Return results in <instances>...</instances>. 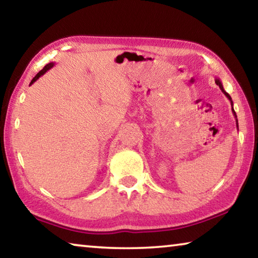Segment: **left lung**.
Returning <instances> with one entry per match:
<instances>
[{"mask_svg": "<svg viewBox=\"0 0 258 258\" xmlns=\"http://www.w3.org/2000/svg\"><path fill=\"white\" fill-rule=\"evenodd\" d=\"M215 83H216V84H217L218 86H220V89L222 90V92H223V93L225 94V97L230 100V102H231V106H233L232 99H231V97H230V95H229V93H226V92H225V90L223 89V85H222V82H221L220 80H218V78H216V80H215ZM232 112H233V115H234V117H235V124H237V128H239V126H238V119H237V115H235V111H234L233 107H232Z\"/></svg>", "mask_w": 258, "mask_h": 258, "instance_id": "8db88e82", "label": "left lung"}]
</instances>
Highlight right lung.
Returning a JSON list of instances; mask_svg holds the SVG:
<instances>
[{"label": "right lung", "mask_w": 258, "mask_h": 258, "mask_svg": "<svg viewBox=\"0 0 258 258\" xmlns=\"http://www.w3.org/2000/svg\"><path fill=\"white\" fill-rule=\"evenodd\" d=\"M53 66H54V62H50V63H47L46 66H45L44 68H43L40 73H37V75L33 78V80H32V82H30V84H29V85H32L33 83L36 82V81L38 80V78H40L42 75H44V74H45L47 71H49V69H51L52 67H53Z\"/></svg>", "instance_id": "obj_1"}]
</instances>
